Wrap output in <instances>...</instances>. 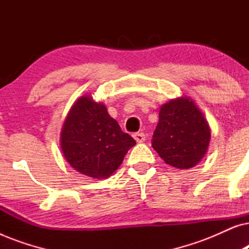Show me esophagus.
<instances>
[{"label": "esophagus", "instance_id": "1", "mask_svg": "<svg viewBox=\"0 0 249 249\" xmlns=\"http://www.w3.org/2000/svg\"><path fill=\"white\" fill-rule=\"evenodd\" d=\"M132 137H134V139L137 142H145V139H146V136L142 134V132H136V134L132 135Z\"/></svg>", "mask_w": 249, "mask_h": 249}]
</instances>
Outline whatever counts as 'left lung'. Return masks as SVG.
Wrapping results in <instances>:
<instances>
[{
  "label": "left lung",
  "instance_id": "left-lung-1",
  "mask_svg": "<svg viewBox=\"0 0 249 249\" xmlns=\"http://www.w3.org/2000/svg\"><path fill=\"white\" fill-rule=\"evenodd\" d=\"M152 146L166 164L190 169L205 156L211 128L203 112L188 96L173 98L160 107Z\"/></svg>",
  "mask_w": 249,
  "mask_h": 249
}]
</instances>
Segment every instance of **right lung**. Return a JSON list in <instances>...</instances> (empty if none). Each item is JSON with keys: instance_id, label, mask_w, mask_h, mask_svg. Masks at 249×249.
<instances>
[{"instance_id": "1", "label": "right lung", "mask_w": 249, "mask_h": 249, "mask_svg": "<svg viewBox=\"0 0 249 249\" xmlns=\"http://www.w3.org/2000/svg\"><path fill=\"white\" fill-rule=\"evenodd\" d=\"M135 145V139L121 130L105 104L88 94L74 102L60 132L67 162L80 175L98 180L112 176Z\"/></svg>"}]
</instances>
